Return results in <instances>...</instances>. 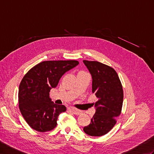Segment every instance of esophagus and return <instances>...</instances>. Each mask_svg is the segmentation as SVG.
<instances>
[{
  "instance_id": "esophagus-1",
  "label": "esophagus",
  "mask_w": 154,
  "mask_h": 154,
  "mask_svg": "<svg viewBox=\"0 0 154 154\" xmlns=\"http://www.w3.org/2000/svg\"><path fill=\"white\" fill-rule=\"evenodd\" d=\"M69 109L71 111H72V112H73L75 115H79L81 113V112L80 111H79L78 109H75V108H73V107H69Z\"/></svg>"
}]
</instances>
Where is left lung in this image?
Wrapping results in <instances>:
<instances>
[{
  "instance_id": "8db88e82",
  "label": "left lung",
  "mask_w": 154,
  "mask_h": 154,
  "mask_svg": "<svg viewBox=\"0 0 154 154\" xmlns=\"http://www.w3.org/2000/svg\"><path fill=\"white\" fill-rule=\"evenodd\" d=\"M92 78V93L97 97L94 105L96 112L90 124L83 128L90 136L107 134L120 115L124 93L120 79L111 67L97 61L83 60Z\"/></svg>"
}]
</instances>
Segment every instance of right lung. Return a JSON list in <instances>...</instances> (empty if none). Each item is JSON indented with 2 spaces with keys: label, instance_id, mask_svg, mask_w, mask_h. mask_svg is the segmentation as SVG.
Here are the masks:
<instances>
[{
  "label": "right lung",
  "instance_id": "right-lung-1",
  "mask_svg": "<svg viewBox=\"0 0 154 154\" xmlns=\"http://www.w3.org/2000/svg\"><path fill=\"white\" fill-rule=\"evenodd\" d=\"M78 64L77 60L43 61L23 77L19 87V107L31 128L45 132L56 127L58 116L66 107L54 104L49 92L57 87L63 75Z\"/></svg>",
  "mask_w": 154,
  "mask_h": 154
}]
</instances>
